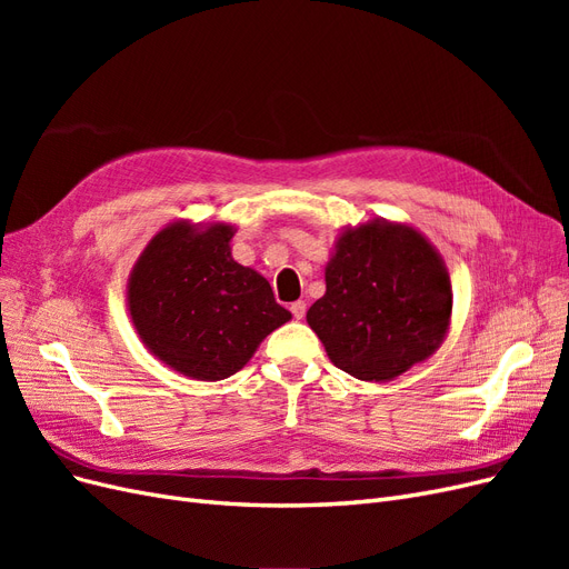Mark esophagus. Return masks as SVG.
<instances>
[{
  "label": "esophagus",
  "mask_w": 569,
  "mask_h": 569,
  "mask_svg": "<svg viewBox=\"0 0 569 569\" xmlns=\"http://www.w3.org/2000/svg\"><path fill=\"white\" fill-rule=\"evenodd\" d=\"M291 316H295L297 320H301L306 316V301H295V303H291Z\"/></svg>",
  "instance_id": "obj_1"
}]
</instances>
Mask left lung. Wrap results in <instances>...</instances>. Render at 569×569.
<instances>
[{
  "instance_id": "8db88e82",
  "label": "left lung",
  "mask_w": 569,
  "mask_h": 569,
  "mask_svg": "<svg viewBox=\"0 0 569 569\" xmlns=\"http://www.w3.org/2000/svg\"><path fill=\"white\" fill-rule=\"evenodd\" d=\"M449 268L406 222L375 218L343 228L325 266V297L306 320L332 363L366 382H391L449 335Z\"/></svg>"
}]
</instances>
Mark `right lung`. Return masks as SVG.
<instances>
[{
  "label": "right lung",
  "mask_w": 569,
  "mask_h": 569,
  "mask_svg": "<svg viewBox=\"0 0 569 569\" xmlns=\"http://www.w3.org/2000/svg\"><path fill=\"white\" fill-rule=\"evenodd\" d=\"M234 232L232 222H170L128 278V311L142 343L192 380L242 370L258 343L291 320L263 274L232 258Z\"/></svg>",
  "instance_id": "obj_1"
}]
</instances>
